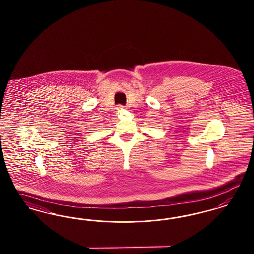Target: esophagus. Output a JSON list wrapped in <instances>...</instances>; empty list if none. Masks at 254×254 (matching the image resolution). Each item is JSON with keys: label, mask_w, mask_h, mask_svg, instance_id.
I'll use <instances>...</instances> for the list:
<instances>
[{"label": "esophagus", "mask_w": 254, "mask_h": 254, "mask_svg": "<svg viewBox=\"0 0 254 254\" xmlns=\"http://www.w3.org/2000/svg\"><path fill=\"white\" fill-rule=\"evenodd\" d=\"M124 106H122V105H118V107H117V110H123Z\"/></svg>", "instance_id": "obj_1"}]
</instances>
